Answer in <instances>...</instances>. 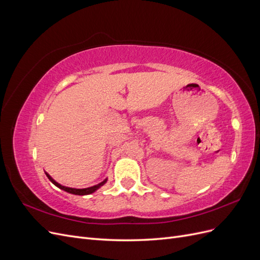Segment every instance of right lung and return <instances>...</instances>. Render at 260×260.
<instances>
[{
  "mask_svg": "<svg viewBox=\"0 0 260 260\" xmlns=\"http://www.w3.org/2000/svg\"><path fill=\"white\" fill-rule=\"evenodd\" d=\"M45 175H46V177L49 178V180L51 181V182L54 185H56L58 188H60V190L65 191L67 193H70V194H75V195H89V194H92V193H94L95 191H98L101 186H103L107 182V178H106L105 180H103V181H102V182H100L96 185H93V186H90V187H85V188H75V187H68V186H65V185H61L58 182H56V181H55L49 174H46V172H45Z\"/></svg>",
  "mask_w": 260,
  "mask_h": 260,
  "instance_id": "right-lung-1",
  "label": "right lung"
}]
</instances>
